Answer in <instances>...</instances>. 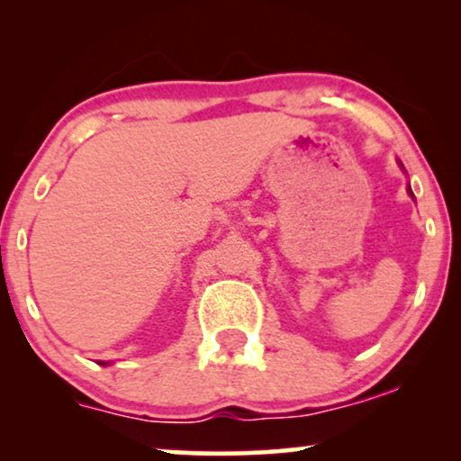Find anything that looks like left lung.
Segmentation results:
<instances>
[{"mask_svg": "<svg viewBox=\"0 0 461 461\" xmlns=\"http://www.w3.org/2000/svg\"><path fill=\"white\" fill-rule=\"evenodd\" d=\"M399 166H401V169H402V172H405V167H402V163L399 161ZM407 193H409V197H411L413 199V193H411V186H407Z\"/></svg>", "mask_w": 461, "mask_h": 461, "instance_id": "left-lung-1", "label": "left lung"}]
</instances>
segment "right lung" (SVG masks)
Listing matches in <instances>:
<instances>
[{"mask_svg": "<svg viewBox=\"0 0 461 461\" xmlns=\"http://www.w3.org/2000/svg\"><path fill=\"white\" fill-rule=\"evenodd\" d=\"M98 363H100V365H109V363H104V361H98Z\"/></svg>", "mask_w": 461, "mask_h": 461, "instance_id": "right-lung-1", "label": "right lung"}]
</instances>
